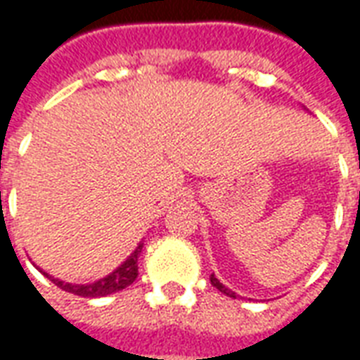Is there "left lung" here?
<instances>
[{"label":"left lung","mask_w":360,"mask_h":360,"mask_svg":"<svg viewBox=\"0 0 360 360\" xmlns=\"http://www.w3.org/2000/svg\"><path fill=\"white\" fill-rule=\"evenodd\" d=\"M211 285H213V287H215V289L221 290V292H223V295H226V297L236 298V292H234V290L229 289V287H225V285H223V283L219 281V279H217V277H215V274L211 275Z\"/></svg>","instance_id":"1"}]
</instances>
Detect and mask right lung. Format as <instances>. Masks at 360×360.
<instances>
[{
  "mask_svg": "<svg viewBox=\"0 0 360 360\" xmlns=\"http://www.w3.org/2000/svg\"><path fill=\"white\" fill-rule=\"evenodd\" d=\"M141 248H143V242H139L137 248L127 256L126 262H122L112 274H108L106 277H103V279H98V281L85 283V285H81V283H77V285H75V283H63L60 281V279L52 277V275H48L46 271H42V274H44L53 285H58L60 289L68 290V292H73V295H79V297H106V295H112V292H118V290L126 289V287H129V285L135 281V277H137V257L141 254Z\"/></svg>",
  "mask_w": 360,
  "mask_h": 360,
  "instance_id": "add662e5",
  "label": "right lung"
}]
</instances>
